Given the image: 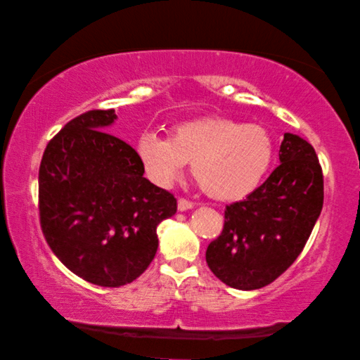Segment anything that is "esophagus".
Segmentation results:
<instances>
[{
	"mask_svg": "<svg viewBox=\"0 0 360 360\" xmlns=\"http://www.w3.org/2000/svg\"><path fill=\"white\" fill-rule=\"evenodd\" d=\"M194 207V204L191 201H186V199H179V210L180 212H186Z\"/></svg>",
	"mask_w": 360,
	"mask_h": 360,
	"instance_id": "1",
	"label": "esophagus"
}]
</instances>
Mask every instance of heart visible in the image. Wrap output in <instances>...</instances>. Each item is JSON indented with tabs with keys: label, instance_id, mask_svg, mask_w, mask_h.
I'll use <instances>...</instances> for the list:
<instances>
[{
	"label": "heart",
	"instance_id": "b5f03b06",
	"mask_svg": "<svg viewBox=\"0 0 360 360\" xmlns=\"http://www.w3.org/2000/svg\"><path fill=\"white\" fill-rule=\"evenodd\" d=\"M137 156L153 184L169 186L191 162V174L210 198L236 201L260 185L273 158V140L258 124L204 116L176 124L172 139L146 131Z\"/></svg>",
	"mask_w": 360,
	"mask_h": 360
}]
</instances>
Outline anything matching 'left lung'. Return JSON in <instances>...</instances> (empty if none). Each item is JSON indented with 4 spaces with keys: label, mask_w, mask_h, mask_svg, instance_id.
Listing matches in <instances>:
<instances>
[{
    "label": "left lung",
    "mask_w": 360,
    "mask_h": 360,
    "mask_svg": "<svg viewBox=\"0 0 360 360\" xmlns=\"http://www.w3.org/2000/svg\"><path fill=\"white\" fill-rule=\"evenodd\" d=\"M279 166L243 201L226 205L225 226L205 252L217 278L238 290L273 282L297 260L319 219L323 179L311 143L285 132Z\"/></svg>",
    "instance_id": "obj_1"
}]
</instances>
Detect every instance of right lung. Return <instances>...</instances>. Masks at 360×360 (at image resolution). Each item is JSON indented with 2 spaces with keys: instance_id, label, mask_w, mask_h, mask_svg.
<instances>
[{
  "instance_id": "obj_1",
  "label": "right lung",
  "mask_w": 360,
  "mask_h": 360,
  "mask_svg": "<svg viewBox=\"0 0 360 360\" xmlns=\"http://www.w3.org/2000/svg\"><path fill=\"white\" fill-rule=\"evenodd\" d=\"M115 110H92L65 124L39 166V219L56 257L102 287L132 282L158 250L156 228L176 199L143 176L131 145L111 135Z\"/></svg>"
}]
</instances>
